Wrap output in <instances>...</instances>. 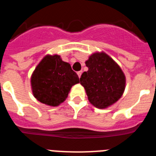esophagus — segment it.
<instances>
[{
  "label": "esophagus",
  "mask_w": 156,
  "mask_h": 156,
  "mask_svg": "<svg viewBox=\"0 0 156 156\" xmlns=\"http://www.w3.org/2000/svg\"><path fill=\"white\" fill-rule=\"evenodd\" d=\"M82 71H79V72H77V74H78V76H79V78H80L81 77V75H82Z\"/></svg>",
  "instance_id": "esophagus-1"
}]
</instances>
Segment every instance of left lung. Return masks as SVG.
Returning a JSON list of instances; mask_svg holds the SVG:
<instances>
[{"mask_svg": "<svg viewBox=\"0 0 156 156\" xmlns=\"http://www.w3.org/2000/svg\"><path fill=\"white\" fill-rule=\"evenodd\" d=\"M85 64L88 71L80 80L90 104L104 109L118 101L126 87V76L120 66L104 51L91 54Z\"/></svg>", "mask_w": 156, "mask_h": 156, "instance_id": "1", "label": "left lung"}]
</instances>
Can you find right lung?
<instances>
[{
    "label": "right lung",
    "mask_w": 156,
    "mask_h": 156,
    "mask_svg": "<svg viewBox=\"0 0 156 156\" xmlns=\"http://www.w3.org/2000/svg\"><path fill=\"white\" fill-rule=\"evenodd\" d=\"M69 63L58 55H47L37 65L30 78L32 92L40 102L56 107L64 102L73 85L79 83Z\"/></svg>",
    "instance_id": "1"
}]
</instances>
